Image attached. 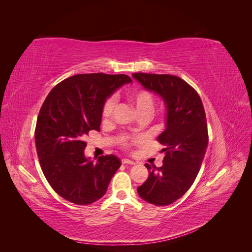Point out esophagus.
<instances>
[{"label":"esophagus","instance_id":"1","mask_svg":"<svg viewBox=\"0 0 252 252\" xmlns=\"http://www.w3.org/2000/svg\"><path fill=\"white\" fill-rule=\"evenodd\" d=\"M121 162H122L123 164H134V163H135L134 161H132V160H130V159H126V158H123V159H121Z\"/></svg>","mask_w":252,"mask_h":252}]
</instances>
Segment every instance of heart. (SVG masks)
<instances>
[{
    "label": "heart",
    "instance_id": "b5f03b06",
    "mask_svg": "<svg viewBox=\"0 0 252 252\" xmlns=\"http://www.w3.org/2000/svg\"><path fill=\"white\" fill-rule=\"evenodd\" d=\"M127 97H129L130 101L135 107L136 111L138 114H149L153 111L154 108V96L153 94L147 90L138 89L133 90L127 93ZM116 106V97L115 96H110V97L105 100L103 105V109H101V114H103V118L105 120L109 119L112 116ZM119 143L122 145H126L127 144V136L121 135L119 137Z\"/></svg>",
    "mask_w": 252,
    "mask_h": 252
}]
</instances>
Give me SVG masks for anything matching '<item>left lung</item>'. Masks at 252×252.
Segmentation results:
<instances>
[{
  "instance_id": "left-lung-1",
  "label": "left lung",
  "mask_w": 252,
  "mask_h": 252,
  "mask_svg": "<svg viewBox=\"0 0 252 252\" xmlns=\"http://www.w3.org/2000/svg\"><path fill=\"white\" fill-rule=\"evenodd\" d=\"M132 77L158 94L167 109L165 130L157 138L164 146L163 164H145L149 175L137 192L155 206H168L189 189L200 170L209 138L205 109L196 91L179 77L143 72Z\"/></svg>"
}]
</instances>
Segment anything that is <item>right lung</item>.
Returning a JSON list of instances; mask_svg holds the SVG:
<instances>
[{
    "mask_svg": "<svg viewBox=\"0 0 252 252\" xmlns=\"http://www.w3.org/2000/svg\"><path fill=\"white\" fill-rule=\"evenodd\" d=\"M126 74L82 73L58 83L47 95L34 132L37 157L52 189L76 205H90L105 195L121 162L115 155L93 160L84 156L83 137L99 131L105 100L123 84Z\"/></svg>",
    "mask_w": 252,
    "mask_h": 252,
    "instance_id": "right-lung-1",
    "label": "right lung"
}]
</instances>
